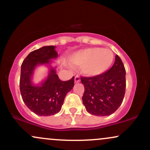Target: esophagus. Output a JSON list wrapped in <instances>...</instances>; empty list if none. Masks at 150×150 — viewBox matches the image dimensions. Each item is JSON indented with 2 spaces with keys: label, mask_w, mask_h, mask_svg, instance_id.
I'll list each match as a JSON object with an SVG mask.
<instances>
[{
  "label": "esophagus",
  "mask_w": 150,
  "mask_h": 150,
  "mask_svg": "<svg viewBox=\"0 0 150 150\" xmlns=\"http://www.w3.org/2000/svg\"><path fill=\"white\" fill-rule=\"evenodd\" d=\"M80 82V77L79 75H76L75 77V83H77V82Z\"/></svg>",
  "instance_id": "esophagus-1"
}]
</instances>
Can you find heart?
<instances>
[{
	"label": "heart",
	"instance_id": "obj_1",
	"mask_svg": "<svg viewBox=\"0 0 150 150\" xmlns=\"http://www.w3.org/2000/svg\"><path fill=\"white\" fill-rule=\"evenodd\" d=\"M70 60L74 65L82 66L84 75L97 76L111 68L114 61V55L109 49L89 48L74 53Z\"/></svg>",
	"mask_w": 150,
	"mask_h": 150
}]
</instances>
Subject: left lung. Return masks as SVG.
<instances>
[{
  "mask_svg": "<svg viewBox=\"0 0 150 150\" xmlns=\"http://www.w3.org/2000/svg\"><path fill=\"white\" fill-rule=\"evenodd\" d=\"M85 92L82 102L87 112L94 116L112 114L123 102L125 92V69L118 55L113 66L94 77H81Z\"/></svg>",
  "mask_w": 150,
  "mask_h": 150,
  "instance_id": "obj_1",
  "label": "left lung"
}]
</instances>
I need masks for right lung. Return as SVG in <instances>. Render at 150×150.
Here are the masks:
<instances>
[{
    "label": "right lung",
    "instance_id": "right-lung-1",
    "mask_svg": "<svg viewBox=\"0 0 150 150\" xmlns=\"http://www.w3.org/2000/svg\"><path fill=\"white\" fill-rule=\"evenodd\" d=\"M54 46H43L32 51L22 62L20 89L26 106L38 116H48L61 111L67 93L73 89L74 78L62 81L51 68L49 75L40 86L32 84V76L37 65L49 64L50 59L57 58Z\"/></svg>",
    "mask_w": 150,
    "mask_h": 150
}]
</instances>
